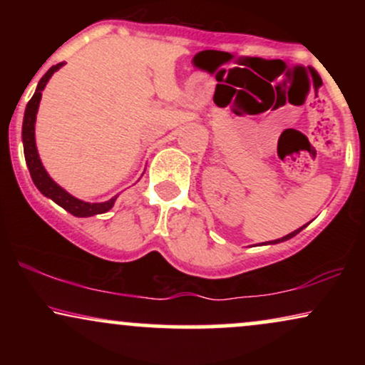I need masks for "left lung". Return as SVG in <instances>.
Wrapping results in <instances>:
<instances>
[{
	"instance_id": "8db88e82",
	"label": "left lung",
	"mask_w": 365,
	"mask_h": 365,
	"mask_svg": "<svg viewBox=\"0 0 365 365\" xmlns=\"http://www.w3.org/2000/svg\"><path fill=\"white\" fill-rule=\"evenodd\" d=\"M305 226H307V225H304V226H302V228H299V230H295V232H292V233H290V235H287V237H283V238H278V240H273V242H267V244H279V242H284V240H290V238H292V237H295V235H297V233H300V232H302V230L305 228Z\"/></svg>"
}]
</instances>
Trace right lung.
<instances>
[{
	"mask_svg": "<svg viewBox=\"0 0 365 365\" xmlns=\"http://www.w3.org/2000/svg\"><path fill=\"white\" fill-rule=\"evenodd\" d=\"M65 63H58V65L51 66L43 75L39 83H37V89L32 96L31 101L27 103V108H25V115H24V125H22V140H24V154H25V163H27V168L31 171V177L34 185L39 188V192L49 199L54 200L58 206H61L65 211H68L70 215L77 216V217H89L94 215H103V212L110 211L115 204L116 197L106 200V202H83V200L77 199V197L70 195L65 188H61L58 185L54 180L49 177L48 171L44 170L43 163H41L39 154H37V148H36V115L37 110H39V101L41 96H43V91L48 83L51 75L60 70Z\"/></svg>",
	"mask_w": 365,
	"mask_h": 365,
	"instance_id": "1",
	"label": "right lung"
}]
</instances>
